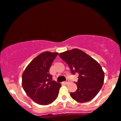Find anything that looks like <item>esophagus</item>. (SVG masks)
<instances>
[{
    "mask_svg": "<svg viewBox=\"0 0 121 121\" xmlns=\"http://www.w3.org/2000/svg\"><path fill=\"white\" fill-rule=\"evenodd\" d=\"M69 80H66V81H65V84H66V85L68 84V83H69Z\"/></svg>",
    "mask_w": 121,
    "mask_h": 121,
    "instance_id": "34e87169",
    "label": "esophagus"
}]
</instances>
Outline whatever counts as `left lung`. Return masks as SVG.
I'll list each match as a JSON object with an SVG mask.
<instances>
[{
    "label": "left lung",
    "mask_w": 121,
    "mask_h": 121,
    "mask_svg": "<svg viewBox=\"0 0 121 121\" xmlns=\"http://www.w3.org/2000/svg\"><path fill=\"white\" fill-rule=\"evenodd\" d=\"M59 55L69 66L72 75L78 73V81L75 82L77 89L70 93L71 97L81 103L92 99L104 84V74L101 65L91 56L77 49L60 53Z\"/></svg>",
    "instance_id": "1"
}]
</instances>
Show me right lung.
Masks as SVG:
<instances>
[{
    "label": "right lung",
    "mask_w": 121,
    "mask_h": 121,
    "mask_svg": "<svg viewBox=\"0 0 121 121\" xmlns=\"http://www.w3.org/2000/svg\"><path fill=\"white\" fill-rule=\"evenodd\" d=\"M57 52H44L35 58L24 70L22 86L29 97L39 104L47 105L56 99L61 83L52 80L49 70Z\"/></svg>",
    "instance_id": "right-lung-1"
}]
</instances>
